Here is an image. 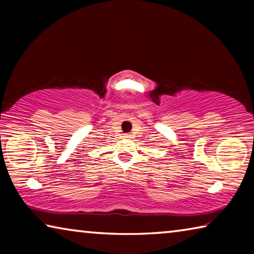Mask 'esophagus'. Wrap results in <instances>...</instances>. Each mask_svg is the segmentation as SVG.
<instances>
[{
    "instance_id": "esophagus-1",
    "label": "esophagus",
    "mask_w": 254,
    "mask_h": 254,
    "mask_svg": "<svg viewBox=\"0 0 254 254\" xmlns=\"http://www.w3.org/2000/svg\"><path fill=\"white\" fill-rule=\"evenodd\" d=\"M123 137H126V139H130V137H131V134H130V133H126V134L123 135Z\"/></svg>"
}]
</instances>
